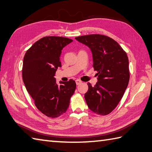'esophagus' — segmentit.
Listing matches in <instances>:
<instances>
[{
    "instance_id": "esophagus-1",
    "label": "esophagus",
    "mask_w": 152,
    "mask_h": 152,
    "mask_svg": "<svg viewBox=\"0 0 152 152\" xmlns=\"http://www.w3.org/2000/svg\"><path fill=\"white\" fill-rule=\"evenodd\" d=\"M82 83V82L81 81V80H76V85H80V84H81Z\"/></svg>"
}]
</instances>
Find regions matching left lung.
<instances>
[{"label": "left lung", "mask_w": 152, "mask_h": 152, "mask_svg": "<svg viewBox=\"0 0 152 152\" xmlns=\"http://www.w3.org/2000/svg\"><path fill=\"white\" fill-rule=\"evenodd\" d=\"M75 38L91 49L93 69L97 71L95 86L88 83V91L84 96L87 104L95 114L108 115L118 106L127 88L130 78L127 55L117 42L105 35Z\"/></svg>", "instance_id": "obj_1"}]
</instances>
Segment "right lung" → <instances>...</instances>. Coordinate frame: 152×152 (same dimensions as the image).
Here are the masks:
<instances>
[{"label":"right lung","instance_id":"right-lung-1","mask_svg":"<svg viewBox=\"0 0 152 152\" xmlns=\"http://www.w3.org/2000/svg\"><path fill=\"white\" fill-rule=\"evenodd\" d=\"M73 40L61 37H45L37 41L25 54L22 77L35 106L49 118L65 113L75 91L73 80L56 83L55 74L61 66V50Z\"/></svg>","mask_w":152,"mask_h":152}]
</instances>
